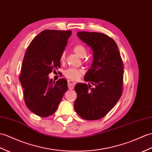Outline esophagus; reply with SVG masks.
<instances>
[{"label": "esophagus", "instance_id": "esophagus-1", "mask_svg": "<svg viewBox=\"0 0 152 152\" xmlns=\"http://www.w3.org/2000/svg\"><path fill=\"white\" fill-rule=\"evenodd\" d=\"M76 85V83L72 82L71 80H68V87L69 89H73Z\"/></svg>", "mask_w": 152, "mask_h": 152}]
</instances>
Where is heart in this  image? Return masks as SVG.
I'll list each match as a JSON object with an SVG mask.
<instances>
[{
    "label": "heart",
    "mask_w": 152,
    "mask_h": 152,
    "mask_svg": "<svg viewBox=\"0 0 152 152\" xmlns=\"http://www.w3.org/2000/svg\"><path fill=\"white\" fill-rule=\"evenodd\" d=\"M73 50L76 54L80 58H83L86 56L87 50L83 45H77L73 48ZM65 59V54L63 53L61 57H60V60L61 61H63ZM84 71L83 69H76V68H69L65 70L64 75L66 77H67L70 80H77L82 76Z\"/></svg>",
    "instance_id": "heart-1"
}]
</instances>
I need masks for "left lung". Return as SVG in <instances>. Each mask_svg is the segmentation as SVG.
I'll return each mask as SVG.
<instances>
[{"instance_id": "left-lung-1", "label": "left lung", "mask_w": 152, "mask_h": 152, "mask_svg": "<svg viewBox=\"0 0 152 152\" xmlns=\"http://www.w3.org/2000/svg\"><path fill=\"white\" fill-rule=\"evenodd\" d=\"M77 36L93 52L91 67L84 77L90 84L77 83L75 109L81 117L94 121L107 114L122 92L123 63L118 46L112 38L98 32L79 31Z\"/></svg>"}]
</instances>
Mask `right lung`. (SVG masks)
<instances>
[{
  "label": "right lung",
  "mask_w": 152,
  "mask_h": 152,
  "mask_svg": "<svg viewBox=\"0 0 152 152\" xmlns=\"http://www.w3.org/2000/svg\"><path fill=\"white\" fill-rule=\"evenodd\" d=\"M72 31L46 30L35 37L24 55L19 80L27 107L34 114L47 117L57 110L68 89L64 78L53 82L48 75L60 67V57Z\"/></svg>",
  "instance_id": "add662e5"
}]
</instances>
